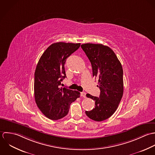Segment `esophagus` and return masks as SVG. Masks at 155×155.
<instances>
[{"mask_svg": "<svg viewBox=\"0 0 155 155\" xmlns=\"http://www.w3.org/2000/svg\"><path fill=\"white\" fill-rule=\"evenodd\" d=\"M86 93H85V92H84L81 93V96H83V97H86Z\"/></svg>", "mask_w": 155, "mask_h": 155, "instance_id": "1", "label": "esophagus"}]
</instances>
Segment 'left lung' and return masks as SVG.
Segmentation results:
<instances>
[{"instance_id": "1", "label": "left lung", "mask_w": 155, "mask_h": 155, "mask_svg": "<svg viewBox=\"0 0 155 155\" xmlns=\"http://www.w3.org/2000/svg\"><path fill=\"white\" fill-rule=\"evenodd\" d=\"M91 63L93 76L98 79L99 97L87 93L86 96L95 101V107L86 115L94 121L110 117L116 111L124 93L123 68L114 52L108 46L99 44L81 45Z\"/></svg>"}]
</instances>
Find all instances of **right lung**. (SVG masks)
Listing matches in <instances>:
<instances>
[{
  "mask_svg": "<svg viewBox=\"0 0 155 155\" xmlns=\"http://www.w3.org/2000/svg\"><path fill=\"white\" fill-rule=\"evenodd\" d=\"M80 43L56 42L44 52L35 72L34 94L41 111L51 120L66 116L70 105L80 96V93L61 87L66 77L64 63L66 59L79 48Z\"/></svg>",
  "mask_w": 155,
  "mask_h": 155,
  "instance_id": "add662e5",
  "label": "right lung"
}]
</instances>
